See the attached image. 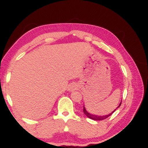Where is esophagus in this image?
<instances>
[{
    "mask_svg": "<svg viewBox=\"0 0 148 148\" xmlns=\"http://www.w3.org/2000/svg\"><path fill=\"white\" fill-rule=\"evenodd\" d=\"M76 88L77 87H76V85L72 84V85H70V86H69L68 90L69 91H73V90H76Z\"/></svg>",
    "mask_w": 148,
    "mask_h": 148,
    "instance_id": "esophagus-1",
    "label": "esophagus"
}]
</instances>
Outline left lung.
Wrapping results in <instances>:
<instances>
[{
    "instance_id": "obj_1",
    "label": "left lung",
    "mask_w": 148,
    "mask_h": 148,
    "mask_svg": "<svg viewBox=\"0 0 148 148\" xmlns=\"http://www.w3.org/2000/svg\"><path fill=\"white\" fill-rule=\"evenodd\" d=\"M121 103H122V101H121V102H120V104H119V106H118V107H117L116 108H115L114 111L112 112V113H109V114H108V115H96L91 114V113H90L89 112L87 111V110H86V108H85V106H84V113H85V115H86V116L88 117V118H90V119H92V120H104V119H106L107 118H108V117H109L110 115L113 114V113L115 112V110H116L117 108H119V107L120 106V105H121Z\"/></svg>"
}]
</instances>
